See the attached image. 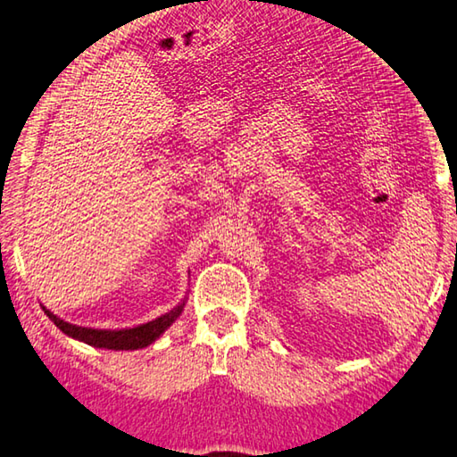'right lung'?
<instances>
[{"mask_svg":"<svg viewBox=\"0 0 457 457\" xmlns=\"http://www.w3.org/2000/svg\"><path fill=\"white\" fill-rule=\"evenodd\" d=\"M184 303L186 301H182L180 305L174 307L170 312H166V315L150 320V323L138 325L134 328H122V330L77 327V325L67 323V320L59 319L57 315H53L49 309L43 307V311H45V315H47L53 323H55L62 330V333L69 335L71 338H77V341H83V343L96 346V348H109V351H137V348H145V346L154 343L156 338L162 335L178 317H180Z\"/></svg>","mask_w":457,"mask_h":457,"instance_id":"obj_1","label":"right lung"}]
</instances>
